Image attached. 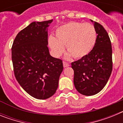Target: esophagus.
<instances>
[{"label":"esophagus","instance_id":"34e87169","mask_svg":"<svg viewBox=\"0 0 123 123\" xmlns=\"http://www.w3.org/2000/svg\"><path fill=\"white\" fill-rule=\"evenodd\" d=\"M63 64L64 68H66V67H68L69 66V63H68L66 62H63Z\"/></svg>","mask_w":123,"mask_h":123}]
</instances>
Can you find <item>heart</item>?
Instances as JSON below:
<instances>
[{
	"label": "heart",
	"mask_w": 123,
	"mask_h": 123,
	"mask_svg": "<svg viewBox=\"0 0 123 123\" xmlns=\"http://www.w3.org/2000/svg\"><path fill=\"white\" fill-rule=\"evenodd\" d=\"M56 37H49V45L52 53L59 57L65 50L66 45L69 54L67 58L72 56L81 58L87 55L94 47L97 39V32L94 26L90 23L71 21L60 26L55 31Z\"/></svg>",
	"instance_id": "obj_1"
}]
</instances>
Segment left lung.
Instances as JSON below:
<instances>
[{
  "mask_svg": "<svg viewBox=\"0 0 123 123\" xmlns=\"http://www.w3.org/2000/svg\"><path fill=\"white\" fill-rule=\"evenodd\" d=\"M91 21L97 34L94 48L85 56L71 63L75 88L80 94L87 96L95 95L103 89L113 68L109 36L100 24Z\"/></svg>",
  "mask_w": 123,
  "mask_h": 123,
  "instance_id": "1",
  "label": "left lung"
}]
</instances>
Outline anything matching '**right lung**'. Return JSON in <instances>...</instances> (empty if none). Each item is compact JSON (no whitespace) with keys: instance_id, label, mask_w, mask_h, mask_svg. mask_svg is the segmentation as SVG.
<instances>
[{"instance_id":"1","label":"right lung","mask_w":123,"mask_h":123,"mask_svg":"<svg viewBox=\"0 0 123 123\" xmlns=\"http://www.w3.org/2000/svg\"><path fill=\"white\" fill-rule=\"evenodd\" d=\"M53 19L32 22L19 31L12 47L15 78L37 99L49 98L56 92L62 72V60L49 54L47 28Z\"/></svg>"}]
</instances>
